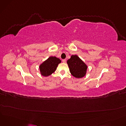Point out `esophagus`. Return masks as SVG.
I'll list each match as a JSON object with an SVG mask.
<instances>
[{
    "mask_svg": "<svg viewBox=\"0 0 126 126\" xmlns=\"http://www.w3.org/2000/svg\"><path fill=\"white\" fill-rule=\"evenodd\" d=\"M62 62H63V63H66V59H63V60H62Z\"/></svg>",
    "mask_w": 126,
    "mask_h": 126,
    "instance_id": "obj_1",
    "label": "esophagus"
}]
</instances>
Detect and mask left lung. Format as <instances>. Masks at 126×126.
Instances as JSON below:
<instances>
[{
    "mask_svg": "<svg viewBox=\"0 0 126 126\" xmlns=\"http://www.w3.org/2000/svg\"><path fill=\"white\" fill-rule=\"evenodd\" d=\"M70 72L76 78H81L84 77L87 72L88 66L77 55H73L67 61Z\"/></svg>",
    "mask_w": 126,
    "mask_h": 126,
    "instance_id": "1",
    "label": "left lung"
}]
</instances>
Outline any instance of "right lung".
I'll list each match as a JSON object with an SVG mask.
<instances>
[{
    "label": "right lung",
    "mask_w": 126,
    "mask_h": 126,
    "mask_svg": "<svg viewBox=\"0 0 126 126\" xmlns=\"http://www.w3.org/2000/svg\"><path fill=\"white\" fill-rule=\"evenodd\" d=\"M61 62V60L55 56L49 57L39 66L41 75L44 77L50 76L56 71L58 64Z\"/></svg>",
    "instance_id": "1"
}]
</instances>
